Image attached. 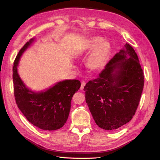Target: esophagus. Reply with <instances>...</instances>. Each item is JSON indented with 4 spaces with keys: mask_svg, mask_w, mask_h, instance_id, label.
<instances>
[{
    "mask_svg": "<svg viewBox=\"0 0 160 160\" xmlns=\"http://www.w3.org/2000/svg\"><path fill=\"white\" fill-rule=\"evenodd\" d=\"M85 85V81H83L81 82V88H80L81 90H83L84 89Z\"/></svg>",
    "mask_w": 160,
    "mask_h": 160,
    "instance_id": "34e87169",
    "label": "esophagus"
}]
</instances>
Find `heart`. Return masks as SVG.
<instances>
[{"label": "heart", "mask_w": 160, "mask_h": 160, "mask_svg": "<svg viewBox=\"0 0 160 160\" xmlns=\"http://www.w3.org/2000/svg\"><path fill=\"white\" fill-rule=\"evenodd\" d=\"M101 41L100 38L95 37L89 42L88 47L89 49L95 47ZM110 52V45L108 42L103 41L97 46L91 53L87 61V66L91 71H98L101 70L107 62Z\"/></svg>", "instance_id": "b5f03b06"}]
</instances>
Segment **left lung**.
<instances>
[{
  "label": "left lung",
  "instance_id": "left-lung-1",
  "mask_svg": "<svg viewBox=\"0 0 160 160\" xmlns=\"http://www.w3.org/2000/svg\"><path fill=\"white\" fill-rule=\"evenodd\" d=\"M143 84L138 57L126 43L99 76L84 88L86 103L96 124L103 129L113 131L132 120Z\"/></svg>",
  "mask_w": 160,
  "mask_h": 160
}]
</instances>
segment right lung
Here are the masks:
<instances>
[{"mask_svg":"<svg viewBox=\"0 0 160 160\" xmlns=\"http://www.w3.org/2000/svg\"><path fill=\"white\" fill-rule=\"evenodd\" d=\"M33 41L27 42L19 51L12 67L14 95L19 109L27 120L43 130L61 128L66 123L72 96L81 87L77 79L59 82L46 91L35 93L27 88L17 72V65L22 52Z\"/></svg>","mask_w":160,"mask_h":160,"instance_id":"add662e5","label":"right lung"}]
</instances>
